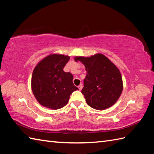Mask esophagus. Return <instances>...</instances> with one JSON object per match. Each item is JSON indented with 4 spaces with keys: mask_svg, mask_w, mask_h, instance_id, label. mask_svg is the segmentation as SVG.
<instances>
[{
    "mask_svg": "<svg viewBox=\"0 0 154 154\" xmlns=\"http://www.w3.org/2000/svg\"><path fill=\"white\" fill-rule=\"evenodd\" d=\"M78 88H79V91H81V89H82V88H83V85H82V84H80L79 85V86H78Z\"/></svg>",
    "mask_w": 154,
    "mask_h": 154,
    "instance_id": "34e87169",
    "label": "esophagus"
}]
</instances>
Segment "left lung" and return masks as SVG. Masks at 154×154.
I'll return each instance as SVG.
<instances>
[{"label": "left lung", "mask_w": 154, "mask_h": 154, "mask_svg": "<svg viewBox=\"0 0 154 154\" xmlns=\"http://www.w3.org/2000/svg\"><path fill=\"white\" fill-rule=\"evenodd\" d=\"M74 60L80 61L87 71L81 92L87 104L98 110L112 106L123 88L122 76L115 64L102 54L91 57L76 56Z\"/></svg>", "instance_id": "left-lung-1"}]
</instances>
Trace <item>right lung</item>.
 Wrapping results in <instances>:
<instances>
[{"instance_id": "obj_1", "label": "right lung", "mask_w": 154, "mask_h": 154, "mask_svg": "<svg viewBox=\"0 0 154 154\" xmlns=\"http://www.w3.org/2000/svg\"><path fill=\"white\" fill-rule=\"evenodd\" d=\"M70 57L52 54L35 66L31 77V89L41 105L52 109L65 106L73 91L79 90L73 83V75L63 70Z\"/></svg>"}]
</instances>
